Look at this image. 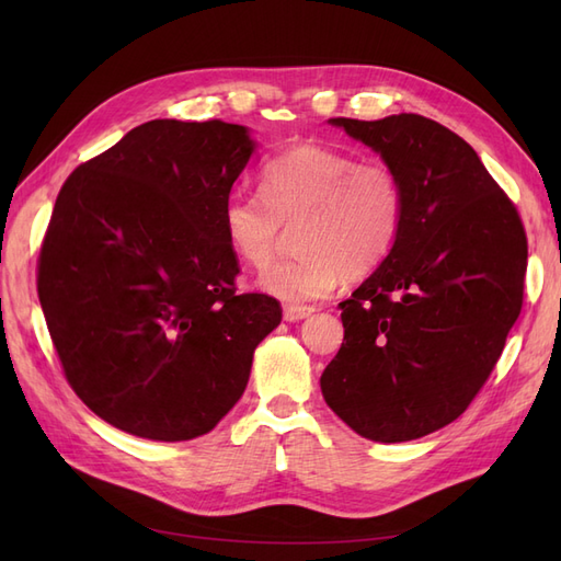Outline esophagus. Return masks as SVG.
Masks as SVG:
<instances>
[{"label": "esophagus", "mask_w": 561, "mask_h": 561, "mask_svg": "<svg viewBox=\"0 0 561 561\" xmlns=\"http://www.w3.org/2000/svg\"><path fill=\"white\" fill-rule=\"evenodd\" d=\"M313 311H316L313 307H285L283 318H285L287 322H299V320H304V318H309Z\"/></svg>", "instance_id": "34e87169"}]
</instances>
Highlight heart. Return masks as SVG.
Listing matches in <instances>:
<instances>
[{"label":"heart","mask_w":561,"mask_h":561,"mask_svg":"<svg viewBox=\"0 0 561 561\" xmlns=\"http://www.w3.org/2000/svg\"><path fill=\"white\" fill-rule=\"evenodd\" d=\"M260 192L236 190L225 198L222 231L248 266L264 271L276 260L285 229L297 227V257L260 278L262 290L290 304L325 299L344 276L377 271L404 217V190L393 168L318 142L271 159Z\"/></svg>","instance_id":"b5f03b06"}]
</instances>
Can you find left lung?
<instances>
[{"mask_svg":"<svg viewBox=\"0 0 561 561\" xmlns=\"http://www.w3.org/2000/svg\"><path fill=\"white\" fill-rule=\"evenodd\" d=\"M400 175L404 217L383 264L339 304L344 344L322 398L355 433L407 443L466 412L522 311L526 233L478 151L419 114L330 118Z\"/></svg>","mask_w":561,"mask_h":561,"instance_id":"8db88e82","label":"left lung"}]
</instances>
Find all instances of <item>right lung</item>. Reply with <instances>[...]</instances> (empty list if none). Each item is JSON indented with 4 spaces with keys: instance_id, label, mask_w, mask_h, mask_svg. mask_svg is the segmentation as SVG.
<instances>
[{
    "instance_id": "add662e5",
    "label": "right lung",
    "mask_w": 561,
    "mask_h": 561,
    "mask_svg": "<svg viewBox=\"0 0 561 561\" xmlns=\"http://www.w3.org/2000/svg\"><path fill=\"white\" fill-rule=\"evenodd\" d=\"M250 130L154 118L65 180L37 290L65 377L110 426L157 443L210 433L241 400L280 304L239 295L222 206Z\"/></svg>"
}]
</instances>
